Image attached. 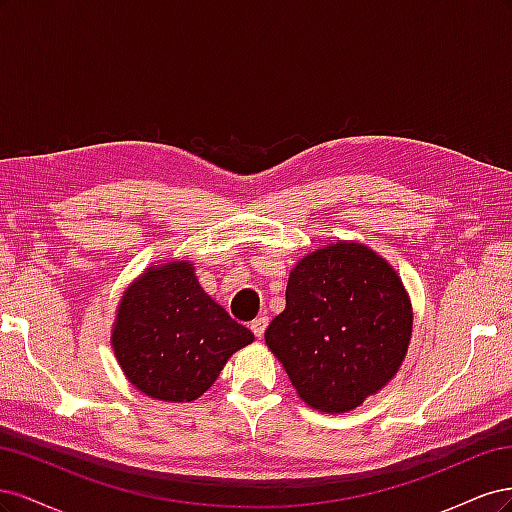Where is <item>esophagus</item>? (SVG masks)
I'll return each mask as SVG.
<instances>
[{"instance_id":"esophagus-1","label":"esophagus","mask_w":512,"mask_h":512,"mask_svg":"<svg viewBox=\"0 0 512 512\" xmlns=\"http://www.w3.org/2000/svg\"><path fill=\"white\" fill-rule=\"evenodd\" d=\"M267 324H269V318H267V316H260V318H256V320L250 324V329H252V333L260 339L262 335H265V331H267Z\"/></svg>"}]
</instances>
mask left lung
<instances>
[{
	"label": "left lung",
	"mask_w": 512,
	"mask_h": 512,
	"mask_svg": "<svg viewBox=\"0 0 512 512\" xmlns=\"http://www.w3.org/2000/svg\"><path fill=\"white\" fill-rule=\"evenodd\" d=\"M412 320L410 294L389 260L359 241H337L292 267L286 309L265 342L307 406L342 414L395 378Z\"/></svg>",
	"instance_id": "left-lung-1"
}]
</instances>
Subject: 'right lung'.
Instances as JSON below:
<instances>
[{"instance_id":"obj_1","label":"right lung","mask_w":512,"mask_h":512,"mask_svg":"<svg viewBox=\"0 0 512 512\" xmlns=\"http://www.w3.org/2000/svg\"><path fill=\"white\" fill-rule=\"evenodd\" d=\"M254 342L200 286L190 260L153 262L126 288L111 331L115 359L151 399L183 404L218 380L226 361Z\"/></svg>"}]
</instances>
